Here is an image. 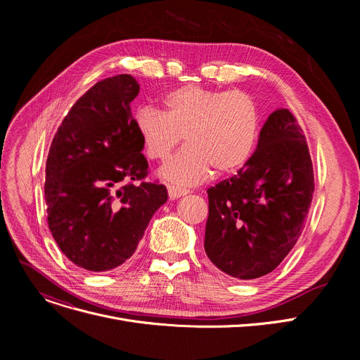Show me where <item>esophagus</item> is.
<instances>
[{
  "mask_svg": "<svg viewBox=\"0 0 360 360\" xmlns=\"http://www.w3.org/2000/svg\"><path fill=\"white\" fill-rule=\"evenodd\" d=\"M167 193H169V198H172V200H175V198H179V197H184V195H186L188 191L186 188H181V186H169L167 188Z\"/></svg>",
  "mask_w": 360,
  "mask_h": 360,
  "instance_id": "obj_1",
  "label": "esophagus"
}]
</instances>
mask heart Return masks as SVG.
Wrapping results in <instances>:
<instances>
[{
	"mask_svg": "<svg viewBox=\"0 0 360 360\" xmlns=\"http://www.w3.org/2000/svg\"><path fill=\"white\" fill-rule=\"evenodd\" d=\"M163 109L139 106L134 125L148 159L165 162L182 141L186 146L162 175L181 185L207 179L214 167L232 174L254 153L261 127L257 101L247 91L186 84L170 90Z\"/></svg>",
	"mask_w": 360,
	"mask_h": 360,
	"instance_id": "obj_1",
	"label": "heart"
}]
</instances>
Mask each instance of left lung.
<instances>
[{"label":"left lung","instance_id":"left-lung-1","mask_svg":"<svg viewBox=\"0 0 360 360\" xmlns=\"http://www.w3.org/2000/svg\"><path fill=\"white\" fill-rule=\"evenodd\" d=\"M314 190L304 131L290 110L277 109L264 124L248 162L207 190V257L240 280L271 273L304 231Z\"/></svg>","mask_w":360,"mask_h":360}]
</instances>
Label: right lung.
<instances>
[{"instance_id":"obj_1","label":"right lung","mask_w":360,"mask_h":360,"mask_svg":"<svg viewBox=\"0 0 360 360\" xmlns=\"http://www.w3.org/2000/svg\"><path fill=\"white\" fill-rule=\"evenodd\" d=\"M140 86L129 74L98 82L72 105L46 159L48 226L64 255L89 271L121 266L167 200L144 181L148 163L131 113Z\"/></svg>"}]
</instances>
